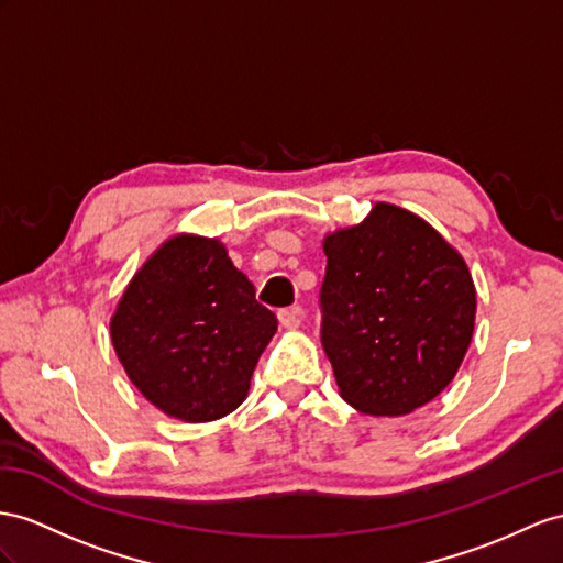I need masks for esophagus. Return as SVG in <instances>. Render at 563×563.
I'll use <instances>...</instances> for the list:
<instances>
[{"label":"esophagus","mask_w":563,"mask_h":563,"mask_svg":"<svg viewBox=\"0 0 563 563\" xmlns=\"http://www.w3.org/2000/svg\"><path fill=\"white\" fill-rule=\"evenodd\" d=\"M278 321L285 330H297L301 325V309L292 307V309H283L278 311Z\"/></svg>","instance_id":"34e87169"}]
</instances>
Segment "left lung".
<instances>
[{
    "instance_id": "8db88e82",
    "label": "left lung",
    "mask_w": 563,
    "mask_h": 563,
    "mask_svg": "<svg viewBox=\"0 0 563 563\" xmlns=\"http://www.w3.org/2000/svg\"><path fill=\"white\" fill-rule=\"evenodd\" d=\"M323 252L321 342L340 397L371 416H405L435 399L473 338L475 285L464 256L390 201L328 233Z\"/></svg>"
}]
</instances>
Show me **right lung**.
Wrapping results in <instances>:
<instances>
[{
    "label": "right lung",
    "mask_w": 563,
    "mask_h": 563,
    "mask_svg": "<svg viewBox=\"0 0 563 563\" xmlns=\"http://www.w3.org/2000/svg\"><path fill=\"white\" fill-rule=\"evenodd\" d=\"M109 328L144 399L170 419L209 423L247 399L278 321L219 238L176 233L137 268Z\"/></svg>",
    "instance_id": "add662e5"
}]
</instances>
